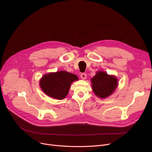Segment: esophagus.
I'll use <instances>...</instances> for the list:
<instances>
[{"label": "esophagus", "instance_id": "esophagus-1", "mask_svg": "<svg viewBox=\"0 0 152 152\" xmlns=\"http://www.w3.org/2000/svg\"><path fill=\"white\" fill-rule=\"evenodd\" d=\"M81 77L83 79H86V77H87V75L86 73H82L81 75Z\"/></svg>", "mask_w": 152, "mask_h": 152}]
</instances>
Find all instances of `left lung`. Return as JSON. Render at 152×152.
<instances>
[{"instance_id": "left-lung-1", "label": "left lung", "mask_w": 152, "mask_h": 152, "mask_svg": "<svg viewBox=\"0 0 152 152\" xmlns=\"http://www.w3.org/2000/svg\"><path fill=\"white\" fill-rule=\"evenodd\" d=\"M91 83L94 94L99 98L105 99L114 92L118 87V81L116 76L99 71L91 79Z\"/></svg>"}]
</instances>
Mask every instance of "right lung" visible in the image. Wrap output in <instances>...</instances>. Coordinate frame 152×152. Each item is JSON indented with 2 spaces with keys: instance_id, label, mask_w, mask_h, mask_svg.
Instances as JSON below:
<instances>
[{
  "instance_id": "right-lung-1",
  "label": "right lung",
  "mask_w": 152,
  "mask_h": 152,
  "mask_svg": "<svg viewBox=\"0 0 152 152\" xmlns=\"http://www.w3.org/2000/svg\"><path fill=\"white\" fill-rule=\"evenodd\" d=\"M78 80V77L65 71L44 75L39 81L42 91L49 97L62 100L68 94L71 83Z\"/></svg>"
}]
</instances>
